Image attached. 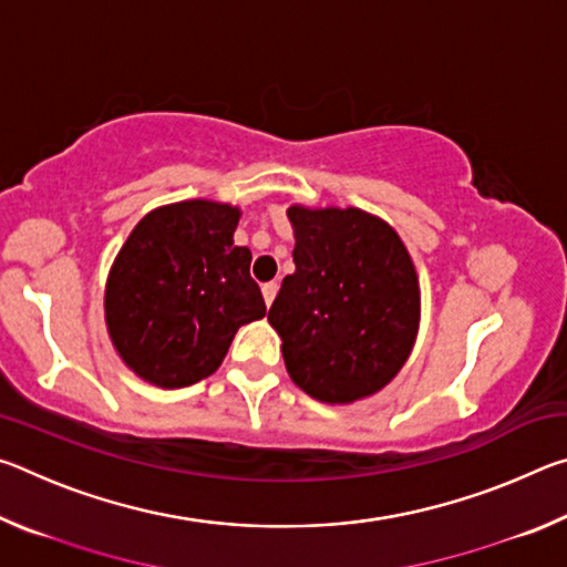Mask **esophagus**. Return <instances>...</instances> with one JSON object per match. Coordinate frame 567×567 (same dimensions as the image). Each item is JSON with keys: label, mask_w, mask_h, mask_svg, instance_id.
<instances>
[{"label": "esophagus", "mask_w": 567, "mask_h": 567, "mask_svg": "<svg viewBox=\"0 0 567 567\" xmlns=\"http://www.w3.org/2000/svg\"><path fill=\"white\" fill-rule=\"evenodd\" d=\"M277 287H280V285H277L275 280H272V282H265V285H262V297H265V305H267V307L272 305L275 295H277Z\"/></svg>", "instance_id": "1"}]
</instances>
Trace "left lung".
I'll list each match as a JSON object with an SVG mask.
<instances>
[{
	"mask_svg": "<svg viewBox=\"0 0 567 567\" xmlns=\"http://www.w3.org/2000/svg\"><path fill=\"white\" fill-rule=\"evenodd\" d=\"M295 272L267 320L295 385L322 402H354L398 375L417 334L420 287L395 229L358 207L292 205Z\"/></svg>",
	"mask_w": 567,
	"mask_h": 567,
	"instance_id": "obj_1",
	"label": "left lung"
}]
</instances>
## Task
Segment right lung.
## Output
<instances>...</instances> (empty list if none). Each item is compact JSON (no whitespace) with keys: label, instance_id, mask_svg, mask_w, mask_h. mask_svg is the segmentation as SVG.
<instances>
[{"label":"right lung","instance_id":"right-lung-1","mask_svg":"<svg viewBox=\"0 0 567 567\" xmlns=\"http://www.w3.org/2000/svg\"><path fill=\"white\" fill-rule=\"evenodd\" d=\"M239 209L207 199L152 209L112 265L104 318L122 360L159 388L223 364L239 324L265 318L252 252L235 245Z\"/></svg>","mask_w":567,"mask_h":567}]
</instances>
